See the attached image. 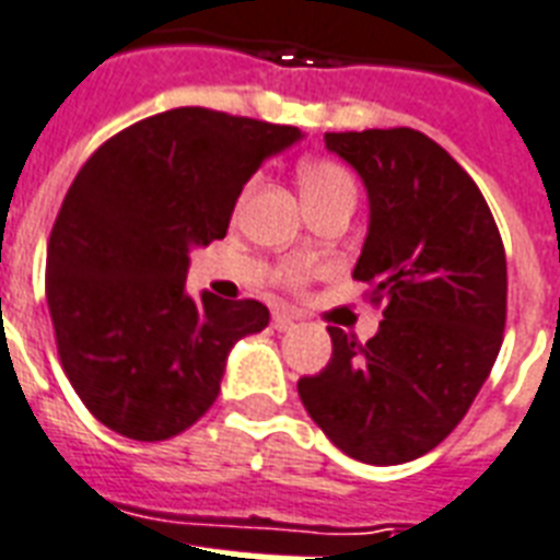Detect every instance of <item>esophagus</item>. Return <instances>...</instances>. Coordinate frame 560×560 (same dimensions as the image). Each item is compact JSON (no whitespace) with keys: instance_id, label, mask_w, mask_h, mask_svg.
Here are the masks:
<instances>
[{"instance_id":"1","label":"esophagus","mask_w":560,"mask_h":560,"mask_svg":"<svg viewBox=\"0 0 560 560\" xmlns=\"http://www.w3.org/2000/svg\"><path fill=\"white\" fill-rule=\"evenodd\" d=\"M271 327L275 329H292L294 327V315H289V312H275V318H271Z\"/></svg>"}]
</instances>
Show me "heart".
Segmentation results:
<instances>
[{
    "label": "heart",
    "instance_id": "obj_1",
    "mask_svg": "<svg viewBox=\"0 0 560 560\" xmlns=\"http://www.w3.org/2000/svg\"><path fill=\"white\" fill-rule=\"evenodd\" d=\"M298 177H301L303 201L320 198V195H332V192H357V177H353V172H350L341 160H332V158L306 160ZM315 275H318V266H315L312 259H303V257L285 259L283 266L277 268V280H280L285 289H303V285L310 283Z\"/></svg>",
    "mask_w": 560,
    "mask_h": 560
}]
</instances>
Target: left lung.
<instances>
[{
	"mask_svg": "<svg viewBox=\"0 0 560 560\" xmlns=\"http://www.w3.org/2000/svg\"><path fill=\"white\" fill-rule=\"evenodd\" d=\"M357 168L371 228L353 280L383 303L365 345L327 327L332 359L298 394L324 435L365 465L435 450L476 400L502 348L509 271L491 207L435 140L411 128L327 133Z\"/></svg>",
	"mask_w": 560,
	"mask_h": 560,
	"instance_id": "8db88e82",
	"label": "left lung"
}]
</instances>
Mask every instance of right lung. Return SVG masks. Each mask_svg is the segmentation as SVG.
<instances>
[{"instance_id": "obj_1", "label": "right lung", "mask_w": 560, "mask_h": 560, "mask_svg": "<svg viewBox=\"0 0 560 560\" xmlns=\"http://www.w3.org/2000/svg\"><path fill=\"white\" fill-rule=\"evenodd\" d=\"M301 140L207 107L114 133L60 203L46 254L60 365L90 415L133 441L184 432L219 397L224 359L268 324L259 301L184 292L189 248L224 240L242 186Z\"/></svg>"}]
</instances>
